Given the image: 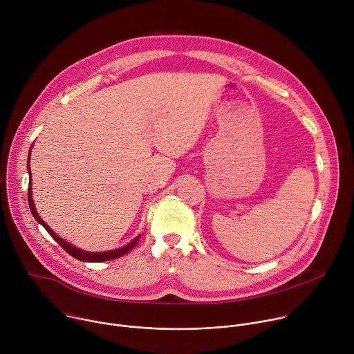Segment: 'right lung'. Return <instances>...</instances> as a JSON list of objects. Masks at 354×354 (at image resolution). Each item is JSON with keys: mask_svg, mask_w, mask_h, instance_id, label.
<instances>
[{"mask_svg": "<svg viewBox=\"0 0 354 354\" xmlns=\"http://www.w3.org/2000/svg\"><path fill=\"white\" fill-rule=\"evenodd\" d=\"M30 148H32V147H30ZM28 157H29V158H28V171H29V175H30V168H29V165H30V164H29V161H30V151H29V156H28ZM28 201H29V207H30V212H32L35 220L46 228V231L55 238V241H57L59 245H62V248L67 252V254H70L73 258H75V259H78V261H81V262H105V261H112V259L124 257L126 254H129V252L137 245V242H138L140 238H141V235H138V236H136L131 242H129L126 246L119 248V249H113V250H108V252H85V250H82V249H80V248H77V246L68 243L67 241L62 239L59 235H56L55 231H52V228H48V225L40 218V216L37 214V212H36V209H35L33 200H32V183H29V187H28Z\"/></svg>", "mask_w": 354, "mask_h": 354, "instance_id": "add662e5", "label": "right lung"}]
</instances>
